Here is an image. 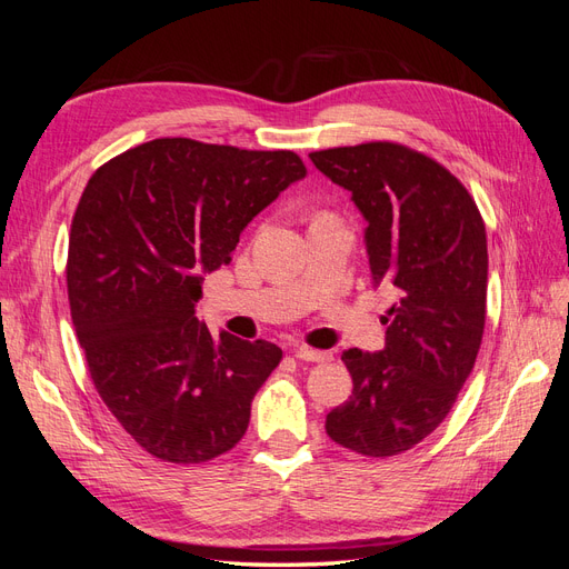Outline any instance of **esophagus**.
I'll return each mask as SVG.
<instances>
[{"label":"esophagus","instance_id":"esophagus-1","mask_svg":"<svg viewBox=\"0 0 569 569\" xmlns=\"http://www.w3.org/2000/svg\"><path fill=\"white\" fill-rule=\"evenodd\" d=\"M295 356H297L299 360H306V363H325V360H330V353L308 349V347H299V349L295 351Z\"/></svg>","mask_w":569,"mask_h":569}]
</instances>
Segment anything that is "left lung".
Masks as SVG:
<instances>
[{
	"mask_svg": "<svg viewBox=\"0 0 569 569\" xmlns=\"http://www.w3.org/2000/svg\"><path fill=\"white\" fill-rule=\"evenodd\" d=\"M311 161L351 192L368 220L372 282L399 295L385 351L341 353L353 391L327 412L325 432L360 456H399L443 422L475 368L487 320L485 220L449 168L406 144L335 147Z\"/></svg>",
	"mask_w": 569,
	"mask_h": 569,
	"instance_id": "1",
	"label": "left lung"
}]
</instances>
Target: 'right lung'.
Here are the masks:
<instances>
[{"label": "right lung", "instance_id": "1", "mask_svg": "<svg viewBox=\"0 0 569 569\" xmlns=\"http://www.w3.org/2000/svg\"><path fill=\"white\" fill-rule=\"evenodd\" d=\"M306 176L299 153L161 137L94 170L68 239L76 335L101 401L153 458L209 462L244 437L282 349L194 318L201 274Z\"/></svg>", "mask_w": 569, "mask_h": 569}]
</instances>
